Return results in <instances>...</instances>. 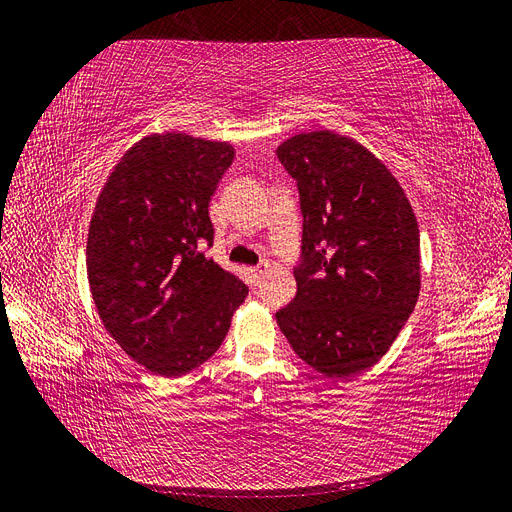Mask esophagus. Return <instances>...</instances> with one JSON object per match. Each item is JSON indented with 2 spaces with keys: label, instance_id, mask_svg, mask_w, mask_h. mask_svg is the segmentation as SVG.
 <instances>
[{
  "label": "esophagus",
  "instance_id": "esophagus-1",
  "mask_svg": "<svg viewBox=\"0 0 512 512\" xmlns=\"http://www.w3.org/2000/svg\"><path fill=\"white\" fill-rule=\"evenodd\" d=\"M267 271H269V262H260L258 267H254V269H250V273H252V277H254V282H260L262 277L267 275Z\"/></svg>",
  "mask_w": 512,
  "mask_h": 512
}]
</instances>
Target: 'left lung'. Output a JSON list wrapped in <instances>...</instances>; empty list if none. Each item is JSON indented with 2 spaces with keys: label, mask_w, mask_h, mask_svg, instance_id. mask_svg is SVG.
Listing matches in <instances>:
<instances>
[{
  "label": "left lung",
  "mask_w": 512,
  "mask_h": 512,
  "mask_svg": "<svg viewBox=\"0 0 512 512\" xmlns=\"http://www.w3.org/2000/svg\"><path fill=\"white\" fill-rule=\"evenodd\" d=\"M277 158L297 179L303 262L297 294L275 314L292 350L327 378L376 365L421 292V237L389 168L333 130L294 134Z\"/></svg>",
  "instance_id": "left-lung-1"
}]
</instances>
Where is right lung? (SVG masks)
Instances as JSON below:
<instances>
[{
	"label": "right lung",
	"mask_w": 512,
	"mask_h": 512,
	"mask_svg": "<svg viewBox=\"0 0 512 512\" xmlns=\"http://www.w3.org/2000/svg\"><path fill=\"white\" fill-rule=\"evenodd\" d=\"M235 147L185 132L136 141L91 213L87 280L96 312L132 361L162 378L190 374L220 348L247 286L203 252L209 200Z\"/></svg>",
	"instance_id": "right-lung-1"
}]
</instances>
